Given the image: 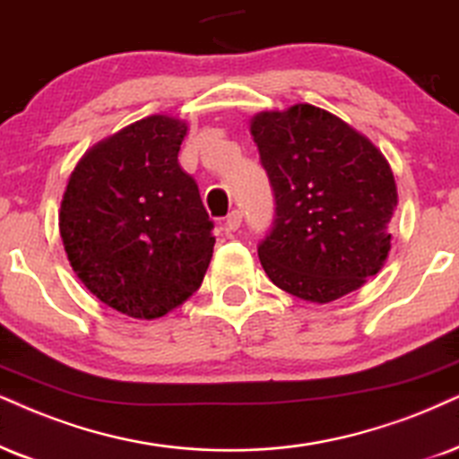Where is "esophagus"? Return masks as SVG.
Segmentation results:
<instances>
[{"instance_id": "obj_1", "label": "esophagus", "mask_w": 459, "mask_h": 459, "mask_svg": "<svg viewBox=\"0 0 459 459\" xmlns=\"http://www.w3.org/2000/svg\"><path fill=\"white\" fill-rule=\"evenodd\" d=\"M224 226H226V230H230V233H235V230L241 226V212H237V210L230 212L229 216H226Z\"/></svg>"}]
</instances>
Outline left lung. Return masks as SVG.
Instances as JSON below:
<instances>
[{
	"label": "left lung",
	"mask_w": 459,
	"mask_h": 459,
	"mask_svg": "<svg viewBox=\"0 0 459 459\" xmlns=\"http://www.w3.org/2000/svg\"><path fill=\"white\" fill-rule=\"evenodd\" d=\"M275 193V222L258 246L277 288L330 303L377 275L392 247L398 190L390 162L339 116L297 103L249 123Z\"/></svg>",
	"instance_id": "1"
}]
</instances>
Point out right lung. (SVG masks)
I'll return each mask as SVG.
<instances>
[{"label": "right lung", "instance_id": "add662e5", "mask_svg": "<svg viewBox=\"0 0 459 459\" xmlns=\"http://www.w3.org/2000/svg\"><path fill=\"white\" fill-rule=\"evenodd\" d=\"M186 131L165 114L137 120L92 146L63 193L59 230L74 273L137 320L193 297L213 254V222L178 162Z\"/></svg>", "mask_w": 459, "mask_h": 459}]
</instances>
